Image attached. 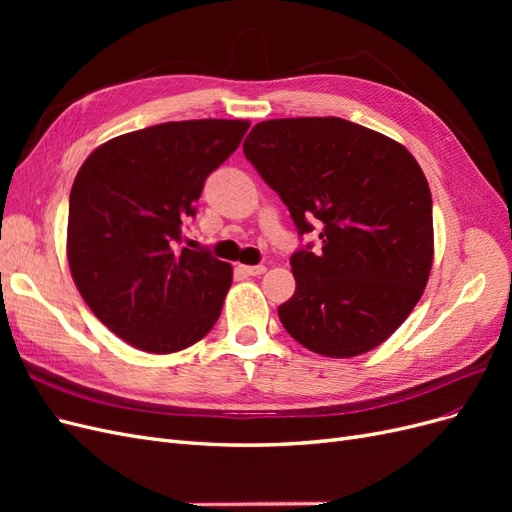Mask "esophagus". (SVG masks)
Here are the masks:
<instances>
[{
	"mask_svg": "<svg viewBox=\"0 0 512 512\" xmlns=\"http://www.w3.org/2000/svg\"><path fill=\"white\" fill-rule=\"evenodd\" d=\"M247 275H262V273H265L267 271V267L265 265H245V267H241Z\"/></svg>",
	"mask_w": 512,
	"mask_h": 512,
	"instance_id": "obj_1",
	"label": "esophagus"
}]
</instances>
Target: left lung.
Returning a JSON list of instances; mask_svg holds the SVG:
<instances>
[{
    "instance_id": "left-lung-1",
    "label": "left lung",
    "mask_w": 512,
    "mask_h": 512,
    "mask_svg": "<svg viewBox=\"0 0 512 512\" xmlns=\"http://www.w3.org/2000/svg\"><path fill=\"white\" fill-rule=\"evenodd\" d=\"M245 158L280 194L299 235L290 256L297 290L277 307L284 329L322 356L374 350L404 322L433 262L431 192L412 153L339 117L260 121Z\"/></svg>"
}]
</instances>
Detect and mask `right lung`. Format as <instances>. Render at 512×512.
<instances>
[{
	"label": "right lung",
	"instance_id": "add662e5",
	"mask_svg": "<svg viewBox=\"0 0 512 512\" xmlns=\"http://www.w3.org/2000/svg\"><path fill=\"white\" fill-rule=\"evenodd\" d=\"M250 123L168 121L100 145L70 192L68 262L91 312L130 346L168 354L218 322L232 267L181 247L205 179Z\"/></svg>",
	"mask_w": 512,
	"mask_h": 512
}]
</instances>
